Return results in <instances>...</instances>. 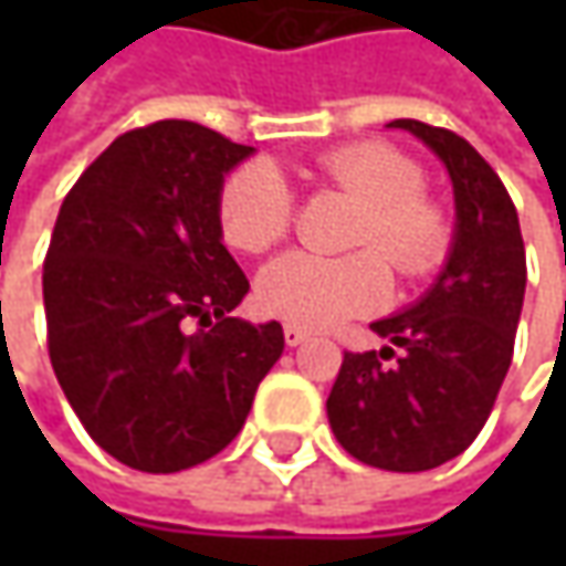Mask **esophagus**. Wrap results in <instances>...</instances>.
Listing matches in <instances>:
<instances>
[{
    "instance_id": "obj_1",
    "label": "esophagus",
    "mask_w": 566,
    "mask_h": 566,
    "mask_svg": "<svg viewBox=\"0 0 566 566\" xmlns=\"http://www.w3.org/2000/svg\"><path fill=\"white\" fill-rule=\"evenodd\" d=\"M283 339H286V346H298V343L308 339V331H302V327H295V324H286V327H283Z\"/></svg>"
}]
</instances>
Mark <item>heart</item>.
<instances>
[{"instance_id": "heart-1", "label": "heart", "mask_w": 566, "mask_h": 566, "mask_svg": "<svg viewBox=\"0 0 566 566\" xmlns=\"http://www.w3.org/2000/svg\"><path fill=\"white\" fill-rule=\"evenodd\" d=\"M317 179L359 201L343 258L305 251L283 254L258 276V302L295 327H334L368 315L390 298L394 264L402 280H422L441 268L450 249L447 210L424 188V172L397 147L361 142L317 160ZM220 227L232 249L264 254L295 223V201L283 176L268 164L235 169L220 191Z\"/></svg>"}]
</instances>
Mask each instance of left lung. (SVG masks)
I'll use <instances>...</instances> for the list:
<instances>
[{"label":"left lung","mask_w":566,"mask_h":566,"mask_svg":"<svg viewBox=\"0 0 566 566\" xmlns=\"http://www.w3.org/2000/svg\"><path fill=\"white\" fill-rule=\"evenodd\" d=\"M453 179L457 235L447 268L402 315L375 321L390 346L343 353L327 397L337 441L359 463L424 472L460 457L489 422L507 378L526 293V249L511 195L457 132L394 119Z\"/></svg>","instance_id":"left-lung-1"}]
</instances>
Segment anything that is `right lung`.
Listing matches in <instances>:
<instances>
[{
    "label": "right lung",
    "mask_w": 566,
    "mask_h": 566,
    "mask_svg": "<svg viewBox=\"0 0 566 566\" xmlns=\"http://www.w3.org/2000/svg\"><path fill=\"white\" fill-rule=\"evenodd\" d=\"M251 147L198 122L119 135L59 207L43 261L50 361L109 457L179 472L242 431L283 327L229 312L249 280L223 245V176Z\"/></svg>",
    "instance_id": "right-lung-1"
}]
</instances>
